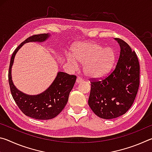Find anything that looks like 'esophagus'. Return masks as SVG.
I'll return each instance as SVG.
<instances>
[{
  "instance_id": "34e87169",
  "label": "esophagus",
  "mask_w": 152,
  "mask_h": 152,
  "mask_svg": "<svg viewBox=\"0 0 152 152\" xmlns=\"http://www.w3.org/2000/svg\"><path fill=\"white\" fill-rule=\"evenodd\" d=\"M83 82V80H82L80 77H78L76 78V83H80V82Z\"/></svg>"
}]
</instances>
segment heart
I'll return each instance as SVG.
<instances>
[{
	"label": "heart",
	"instance_id": "1",
	"mask_svg": "<svg viewBox=\"0 0 152 152\" xmlns=\"http://www.w3.org/2000/svg\"><path fill=\"white\" fill-rule=\"evenodd\" d=\"M116 54L111 48H104L94 42H82L72 48V56H67L72 66L83 64V71L91 78H99L109 72L114 66Z\"/></svg>",
	"mask_w": 152,
	"mask_h": 152
}]
</instances>
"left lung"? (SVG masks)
I'll list each match as a JSON object with an SVG mask.
<instances>
[{
	"mask_svg": "<svg viewBox=\"0 0 152 152\" xmlns=\"http://www.w3.org/2000/svg\"><path fill=\"white\" fill-rule=\"evenodd\" d=\"M121 51L115 68L102 80L91 82L88 104L102 119H111L124 115L134 102L140 86V64L127 43L115 38Z\"/></svg>",
	"mask_w": 152,
	"mask_h": 152,
	"instance_id": "8db88e82",
	"label": "left lung"
}]
</instances>
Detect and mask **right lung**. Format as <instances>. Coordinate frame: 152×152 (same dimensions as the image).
Here are the masks:
<instances>
[{
	"mask_svg": "<svg viewBox=\"0 0 152 152\" xmlns=\"http://www.w3.org/2000/svg\"><path fill=\"white\" fill-rule=\"evenodd\" d=\"M50 34L35 35L28 37L12 53L9 70V82L11 94L20 110L27 116L35 119L48 120L56 117L67 104L69 94L75 84L76 76L58 72L49 88L37 95H29L18 90L12 80L11 70L15 55L25 43L45 42Z\"/></svg>",
	"mask_w": 152,
	"mask_h": 152,
	"instance_id": "right-lung-1",
	"label": "right lung"
}]
</instances>
